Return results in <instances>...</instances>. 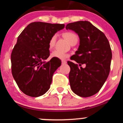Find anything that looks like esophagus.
Here are the masks:
<instances>
[{
    "label": "esophagus",
    "mask_w": 123,
    "mask_h": 123,
    "mask_svg": "<svg viewBox=\"0 0 123 123\" xmlns=\"http://www.w3.org/2000/svg\"><path fill=\"white\" fill-rule=\"evenodd\" d=\"M62 63L63 64H66L67 62H66L65 60H62Z\"/></svg>",
    "instance_id": "34e87169"
}]
</instances>
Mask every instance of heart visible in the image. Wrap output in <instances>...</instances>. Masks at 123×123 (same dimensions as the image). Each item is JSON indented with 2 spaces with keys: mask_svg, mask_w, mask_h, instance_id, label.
Instances as JSON below:
<instances>
[{
  "mask_svg": "<svg viewBox=\"0 0 123 123\" xmlns=\"http://www.w3.org/2000/svg\"><path fill=\"white\" fill-rule=\"evenodd\" d=\"M63 37L64 39L67 40L70 44L74 43L75 41H78V36H76V34H75L73 32H70V31H67V32H64L62 34ZM55 41H56V36L55 35H53L51 39H49V42H48V47L49 49H51L53 47H54L55 43ZM51 57L53 58H57L59 59H64L68 57V54H65L64 53H61L58 51H54L51 54Z\"/></svg>",
  "mask_w": 123,
  "mask_h": 123,
  "instance_id": "1",
  "label": "heart"
}]
</instances>
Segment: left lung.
<instances>
[{"mask_svg": "<svg viewBox=\"0 0 123 123\" xmlns=\"http://www.w3.org/2000/svg\"><path fill=\"white\" fill-rule=\"evenodd\" d=\"M66 29L74 31L80 37L78 49L70 59L80 67L68 62L70 88L79 96H92L100 90L109 75L112 59L109 41L102 31L88 21L69 23ZM84 64V68L80 66Z\"/></svg>", "mask_w": 123, "mask_h": 123, "instance_id": "8db88e82", "label": "left lung"}]
</instances>
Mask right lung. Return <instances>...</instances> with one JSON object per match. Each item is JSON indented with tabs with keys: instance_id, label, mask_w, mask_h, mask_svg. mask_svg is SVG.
<instances>
[{
	"instance_id": "obj_1",
	"label": "right lung",
	"mask_w": 123,
	"mask_h": 123,
	"mask_svg": "<svg viewBox=\"0 0 123 123\" xmlns=\"http://www.w3.org/2000/svg\"><path fill=\"white\" fill-rule=\"evenodd\" d=\"M64 24L33 22L17 38L11 53L12 74L22 92L31 97L44 94L50 87L54 72L61 65L59 59L49 56L48 42Z\"/></svg>"
}]
</instances>
